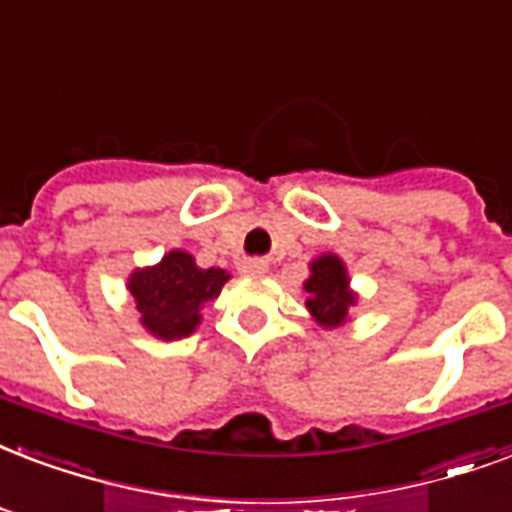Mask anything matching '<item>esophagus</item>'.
Returning <instances> with one entry per match:
<instances>
[{"mask_svg":"<svg viewBox=\"0 0 512 512\" xmlns=\"http://www.w3.org/2000/svg\"><path fill=\"white\" fill-rule=\"evenodd\" d=\"M239 271L244 273V276H263V273L268 271V265H265L263 260H244V263L239 265Z\"/></svg>","mask_w":512,"mask_h":512,"instance_id":"34e87169","label":"esophagus"}]
</instances>
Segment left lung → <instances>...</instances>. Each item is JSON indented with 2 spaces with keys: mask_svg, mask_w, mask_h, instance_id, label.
I'll list each match as a JSON object with an SVG mask.
<instances>
[{
  "mask_svg": "<svg viewBox=\"0 0 512 512\" xmlns=\"http://www.w3.org/2000/svg\"><path fill=\"white\" fill-rule=\"evenodd\" d=\"M308 279L303 282L306 290V308L311 319L322 330H335L349 322V308L357 306L360 295L351 290L349 268L335 252L314 257L308 263Z\"/></svg>",
  "mask_w": 512,
  "mask_h": 512,
  "instance_id": "left-lung-1",
  "label": "left lung"
}]
</instances>
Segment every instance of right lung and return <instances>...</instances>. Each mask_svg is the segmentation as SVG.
Listing matches in <instances>:
<instances>
[{
    "label": "right lung",
    "instance_id": "obj_1",
    "mask_svg": "<svg viewBox=\"0 0 512 512\" xmlns=\"http://www.w3.org/2000/svg\"><path fill=\"white\" fill-rule=\"evenodd\" d=\"M230 279L222 268H201L185 249H169L155 265L128 273L126 290L139 311V325L158 341H179L195 333L204 306L214 303Z\"/></svg>",
    "mask_w": 512,
    "mask_h": 512
}]
</instances>
